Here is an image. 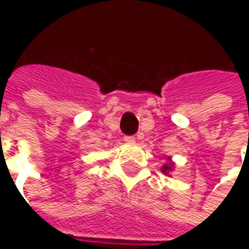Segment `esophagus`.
I'll use <instances>...</instances> for the list:
<instances>
[{"label":"esophagus","instance_id":"1","mask_svg":"<svg viewBox=\"0 0 249 249\" xmlns=\"http://www.w3.org/2000/svg\"><path fill=\"white\" fill-rule=\"evenodd\" d=\"M124 142H127V144H134V142H136V137H134V136H124Z\"/></svg>","mask_w":249,"mask_h":249}]
</instances>
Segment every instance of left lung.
Wrapping results in <instances>:
<instances>
[{"label": "left lung", "instance_id": "obj_1", "mask_svg": "<svg viewBox=\"0 0 249 249\" xmlns=\"http://www.w3.org/2000/svg\"><path fill=\"white\" fill-rule=\"evenodd\" d=\"M167 170H172V166H170V165H165V166L162 167V172H165V173H166Z\"/></svg>", "mask_w": 249, "mask_h": 249}]
</instances>
